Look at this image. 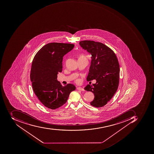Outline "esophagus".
Returning <instances> with one entry per match:
<instances>
[{"label":"esophagus","instance_id":"34e87169","mask_svg":"<svg viewBox=\"0 0 154 154\" xmlns=\"http://www.w3.org/2000/svg\"><path fill=\"white\" fill-rule=\"evenodd\" d=\"M77 89H78V90H80V91H85L84 88H82V87H78V88H77Z\"/></svg>","mask_w":154,"mask_h":154}]
</instances>
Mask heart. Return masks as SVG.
Segmentation results:
<instances>
[{
  "label": "heart",
  "instance_id": "heart-1",
  "mask_svg": "<svg viewBox=\"0 0 154 154\" xmlns=\"http://www.w3.org/2000/svg\"><path fill=\"white\" fill-rule=\"evenodd\" d=\"M86 59V57L85 55L83 54H80L79 56V60H83V59ZM79 79H77L76 80V82H79Z\"/></svg>",
  "mask_w": 154,
  "mask_h": 154
}]
</instances>
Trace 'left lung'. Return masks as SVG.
<instances>
[{
	"label": "left lung",
	"instance_id": "1",
	"mask_svg": "<svg viewBox=\"0 0 154 154\" xmlns=\"http://www.w3.org/2000/svg\"><path fill=\"white\" fill-rule=\"evenodd\" d=\"M80 45L91 55L87 81L96 80L85 90L91 91L94 100L90 104L96 107L104 106L113 97L119 84V65L113 50L108 46L93 41H80Z\"/></svg>",
	"mask_w": 154,
	"mask_h": 154
}]
</instances>
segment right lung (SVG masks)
I'll use <instances>...</instances> for the list:
<instances>
[{
	"mask_svg": "<svg viewBox=\"0 0 154 154\" xmlns=\"http://www.w3.org/2000/svg\"><path fill=\"white\" fill-rule=\"evenodd\" d=\"M74 47L70 43H48L37 52L32 60L30 76L33 91L42 104L49 109L64 105L70 92L75 90L73 84L63 86L57 80V74L63 69V57Z\"/></svg>",
	"mask_w": 154,
	"mask_h": 154,
	"instance_id": "obj_1",
	"label": "right lung"
}]
</instances>
